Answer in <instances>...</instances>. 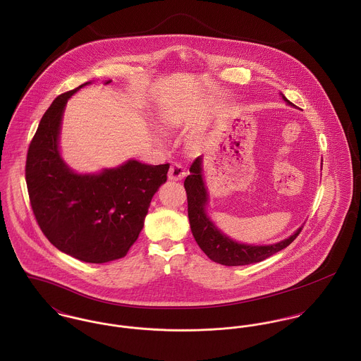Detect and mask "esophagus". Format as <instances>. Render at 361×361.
<instances>
[{
    "label": "esophagus",
    "mask_w": 361,
    "mask_h": 361,
    "mask_svg": "<svg viewBox=\"0 0 361 361\" xmlns=\"http://www.w3.org/2000/svg\"><path fill=\"white\" fill-rule=\"evenodd\" d=\"M185 177V169L180 163H171L169 170V180L180 181Z\"/></svg>",
    "instance_id": "esophagus-1"
}]
</instances>
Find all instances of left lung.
Returning a JSON list of instances; mask_svg holds the SVG:
<instances>
[{"instance_id": "1", "label": "left lung", "mask_w": 361, "mask_h": 361, "mask_svg": "<svg viewBox=\"0 0 361 361\" xmlns=\"http://www.w3.org/2000/svg\"><path fill=\"white\" fill-rule=\"evenodd\" d=\"M282 95V94H281ZM288 105H292L283 95ZM188 200V219L192 235L204 255L223 266H245L262 262L292 243L300 234L299 227L289 238L273 245H246L228 238L209 219L206 213L207 191L202 178V157H198L190 167V176L184 181Z\"/></svg>"}]
</instances>
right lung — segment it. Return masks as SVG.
<instances>
[{
    "mask_svg": "<svg viewBox=\"0 0 361 361\" xmlns=\"http://www.w3.org/2000/svg\"><path fill=\"white\" fill-rule=\"evenodd\" d=\"M87 84L56 97L41 118L27 151L26 184L41 231L55 247L106 263L124 257L138 238L170 164L128 161L98 174L75 173L61 158L58 140L68 99Z\"/></svg>",
    "mask_w": 361,
    "mask_h": 361,
    "instance_id": "right-lung-1",
    "label": "right lung"
}]
</instances>
